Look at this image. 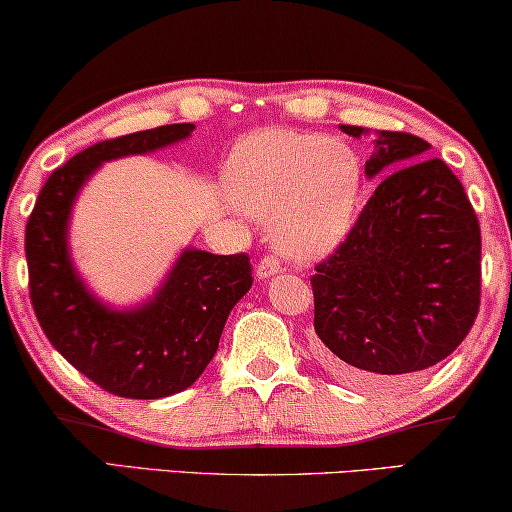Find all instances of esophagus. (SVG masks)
<instances>
[{
  "label": "esophagus",
  "mask_w": 512,
  "mask_h": 512,
  "mask_svg": "<svg viewBox=\"0 0 512 512\" xmlns=\"http://www.w3.org/2000/svg\"><path fill=\"white\" fill-rule=\"evenodd\" d=\"M279 270H282V263H279V258L275 254H268V256H263L261 261H258L256 277L258 279H268L272 275H277Z\"/></svg>",
  "instance_id": "1"
}]
</instances>
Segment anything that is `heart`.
<instances>
[{
    "mask_svg": "<svg viewBox=\"0 0 512 512\" xmlns=\"http://www.w3.org/2000/svg\"><path fill=\"white\" fill-rule=\"evenodd\" d=\"M235 207L270 221L279 247L300 261L345 240L361 195V163L338 139L268 128L235 144L226 163Z\"/></svg>",
    "mask_w": 512,
    "mask_h": 512,
    "instance_id": "obj_1",
    "label": "heart"
}]
</instances>
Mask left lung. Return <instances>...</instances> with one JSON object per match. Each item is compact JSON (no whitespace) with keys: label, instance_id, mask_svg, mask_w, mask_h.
I'll return each instance as SVG.
<instances>
[{"label":"left lung","instance_id":"obj_1","mask_svg":"<svg viewBox=\"0 0 512 512\" xmlns=\"http://www.w3.org/2000/svg\"><path fill=\"white\" fill-rule=\"evenodd\" d=\"M429 146L410 132H380L366 174H390L310 279L324 359L349 382L375 387L436 366L478 317V216L457 174L424 158Z\"/></svg>","mask_w":512,"mask_h":512}]
</instances>
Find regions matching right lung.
Masks as SVG:
<instances>
[{
	"mask_svg": "<svg viewBox=\"0 0 512 512\" xmlns=\"http://www.w3.org/2000/svg\"><path fill=\"white\" fill-rule=\"evenodd\" d=\"M193 130L191 123L160 125L88 146L53 170L27 219L30 300L41 331L79 373L121 398L172 396L198 380L219 349L230 310L251 289V263L247 254L188 249L151 303L107 310L69 263V209L104 160L160 149Z\"/></svg>",
	"mask_w": 512,
	"mask_h": 512,
	"instance_id": "add662e5",
	"label": "right lung"
}]
</instances>
